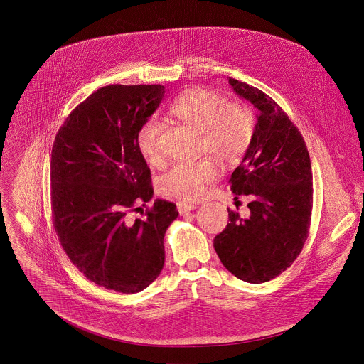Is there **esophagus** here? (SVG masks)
<instances>
[{
  "label": "esophagus",
  "mask_w": 364,
  "mask_h": 364,
  "mask_svg": "<svg viewBox=\"0 0 364 364\" xmlns=\"http://www.w3.org/2000/svg\"><path fill=\"white\" fill-rule=\"evenodd\" d=\"M178 211H179V214H186V213H189L191 210H195V208H198L199 205L198 203H191V202H179L178 205Z\"/></svg>",
  "instance_id": "obj_1"
}]
</instances>
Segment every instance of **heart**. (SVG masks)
I'll return each mask as SVG.
<instances>
[{
    "mask_svg": "<svg viewBox=\"0 0 364 364\" xmlns=\"http://www.w3.org/2000/svg\"><path fill=\"white\" fill-rule=\"evenodd\" d=\"M169 114L199 133V151L208 153L225 165L237 164L245 156L254 134V117L248 107L206 88H191L169 105ZM159 124L146 120L136 133V146L151 165L161 162L158 144ZM218 168L210 158L178 162L158 181L159 192L182 200L203 196L206 186L217 176Z\"/></svg>",
    "mask_w": 364,
    "mask_h": 364,
    "instance_id": "1",
    "label": "heart"
}]
</instances>
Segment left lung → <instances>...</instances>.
Returning <instances> with one entry per match:
<instances>
[{
	"instance_id": "1",
	"label": "left lung",
	"mask_w": 364,
	"mask_h": 364,
	"mask_svg": "<svg viewBox=\"0 0 364 364\" xmlns=\"http://www.w3.org/2000/svg\"><path fill=\"white\" fill-rule=\"evenodd\" d=\"M241 98L258 109L251 144L230 178L231 191L250 195V217L228 208L230 223L214 238V250L235 277L264 283L300 255L312 210L311 161L299 129L269 95L228 78Z\"/></svg>"
}]
</instances>
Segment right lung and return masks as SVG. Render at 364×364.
I'll list each match as a JSON object with an SVG mask.
<instances>
[{
  "instance_id": "right-lung-1",
  "label": "right lung",
  "mask_w": 364,
  "mask_h": 364,
  "mask_svg": "<svg viewBox=\"0 0 364 364\" xmlns=\"http://www.w3.org/2000/svg\"><path fill=\"white\" fill-rule=\"evenodd\" d=\"M164 94V85L102 87L67 116L53 144V225L60 244L87 279L119 293H139L156 280L166 228L179 214L176 205L156 199L143 218L129 217L154 193L136 133Z\"/></svg>"
}]
</instances>
